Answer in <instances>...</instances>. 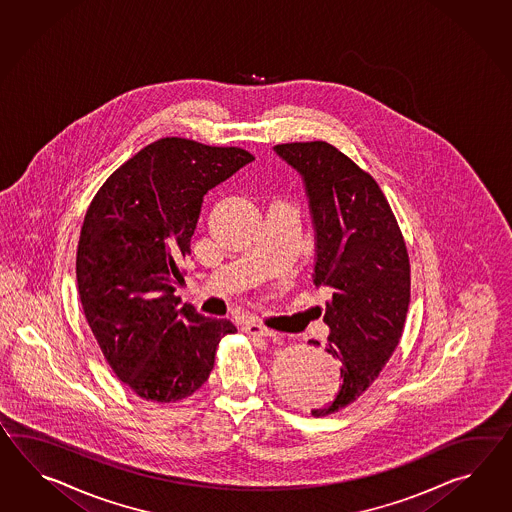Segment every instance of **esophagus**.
<instances>
[{
    "instance_id": "1",
    "label": "esophagus",
    "mask_w": 512,
    "mask_h": 512,
    "mask_svg": "<svg viewBox=\"0 0 512 512\" xmlns=\"http://www.w3.org/2000/svg\"><path fill=\"white\" fill-rule=\"evenodd\" d=\"M244 331L248 335H253V337H275V331L268 329L266 325L259 324V322H248L244 325Z\"/></svg>"
}]
</instances>
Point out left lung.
I'll use <instances>...</instances> for the list:
<instances>
[{
  "label": "left lung",
  "mask_w": 512,
  "mask_h": 512,
  "mask_svg": "<svg viewBox=\"0 0 512 512\" xmlns=\"http://www.w3.org/2000/svg\"><path fill=\"white\" fill-rule=\"evenodd\" d=\"M274 151L303 179L316 238L312 281L331 292L325 351L340 362L342 383L311 411L327 416L359 398L398 346L411 301L409 253L385 194L348 155L324 140Z\"/></svg>",
  "instance_id": "1"
}]
</instances>
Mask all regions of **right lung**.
Masks as SVG:
<instances>
[{"label":"right lung","mask_w":512,"mask_h":512,"mask_svg":"<svg viewBox=\"0 0 512 512\" xmlns=\"http://www.w3.org/2000/svg\"><path fill=\"white\" fill-rule=\"evenodd\" d=\"M255 157L166 137L122 164L85 214L75 275L88 325L116 377L140 398L174 403L209 379L237 327L179 309L175 285L203 196Z\"/></svg>","instance_id":"add662e5"}]
</instances>
